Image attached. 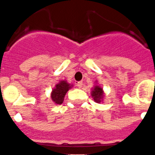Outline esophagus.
I'll list each match as a JSON object with an SVG mask.
<instances>
[{
    "label": "esophagus",
    "mask_w": 155,
    "mask_h": 155,
    "mask_svg": "<svg viewBox=\"0 0 155 155\" xmlns=\"http://www.w3.org/2000/svg\"><path fill=\"white\" fill-rule=\"evenodd\" d=\"M77 87H79V88H81V87H83V82H82V81H80V82L77 83Z\"/></svg>",
    "instance_id": "1"
}]
</instances>
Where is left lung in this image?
<instances>
[{"mask_svg":"<svg viewBox=\"0 0 155 155\" xmlns=\"http://www.w3.org/2000/svg\"><path fill=\"white\" fill-rule=\"evenodd\" d=\"M91 93H92L91 95H92V98L94 99L95 102H97V103H101V102L103 101V88L98 84L95 85L94 87L92 89V92H91Z\"/></svg>","mask_w":155,"mask_h":155,"instance_id":"8db88e82","label":"left lung"}]
</instances>
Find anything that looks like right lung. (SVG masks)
Returning <instances> with one entry per match:
<instances>
[{
  "label": "right lung",
  "instance_id": "right-lung-1",
  "mask_svg": "<svg viewBox=\"0 0 155 155\" xmlns=\"http://www.w3.org/2000/svg\"><path fill=\"white\" fill-rule=\"evenodd\" d=\"M72 87V85L68 84L65 80H61L60 82L58 83L55 85V87L52 90L51 97L54 102L57 104H63L64 97L68 91Z\"/></svg>",
  "mask_w": 155,
  "mask_h": 155
}]
</instances>
